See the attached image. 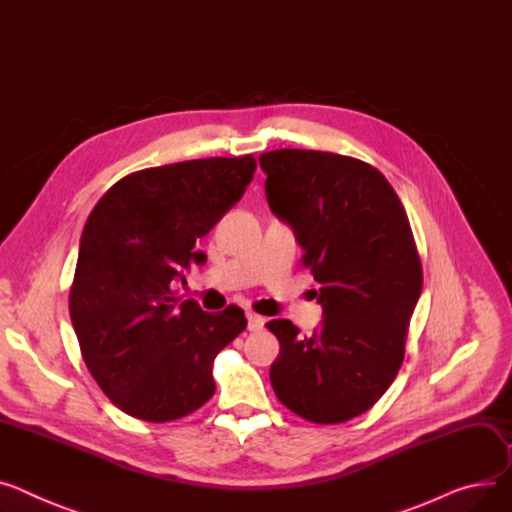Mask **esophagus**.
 <instances>
[{
	"instance_id": "34e87169",
	"label": "esophagus",
	"mask_w": 512,
	"mask_h": 512,
	"mask_svg": "<svg viewBox=\"0 0 512 512\" xmlns=\"http://www.w3.org/2000/svg\"><path fill=\"white\" fill-rule=\"evenodd\" d=\"M263 323H265V319L261 315L247 313V327H249V331H261Z\"/></svg>"
}]
</instances>
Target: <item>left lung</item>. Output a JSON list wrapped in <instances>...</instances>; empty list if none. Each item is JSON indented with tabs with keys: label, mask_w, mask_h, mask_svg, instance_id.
I'll return each mask as SVG.
<instances>
[{
	"label": "left lung",
	"mask_w": 512,
	"mask_h": 512,
	"mask_svg": "<svg viewBox=\"0 0 512 512\" xmlns=\"http://www.w3.org/2000/svg\"><path fill=\"white\" fill-rule=\"evenodd\" d=\"M259 162L269 208L292 226L323 306L309 337L288 319L267 323L280 339L271 387L304 420L348 422L383 397L403 362L422 292L410 220L389 181L358 158L284 148Z\"/></svg>",
	"instance_id": "left-lung-1"
}]
</instances>
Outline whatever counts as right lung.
<instances>
[{
	"mask_svg": "<svg viewBox=\"0 0 512 512\" xmlns=\"http://www.w3.org/2000/svg\"><path fill=\"white\" fill-rule=\"evenodd\" d=\"M255 168L253 154L144 168L90 212L70 317L92 379L127 416L173 422L214 395V358L245 331V313L234 304L201 311L173 284L206 263L201 238L243 197Z\"/></svg>",
	"mask_w": 512,
	"mask_h": 512,
	"instance_id": "obj_1",
	"label": "right lung"
}]
</instances>
